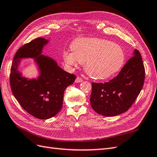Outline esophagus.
<instances>
[{"instance_id":"1","label":"esophagus","mask_w":157,"mask_h":157,"mask_svg":"<svg viewBox=\"0 0 157 157\" xmlns=\"http://www.w3.org/2000/svg\"><path fill=\"white\" fill-rule=\"evenodd\" d=\"M82 80H83V79H82L81 77H77V78H76V80H75V82H76V83L80 82H82Z\"/></svg>"}]
</instances>
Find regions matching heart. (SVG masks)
Returning <instances> with one entry per match:
<instances>
[{"label": "heart", "mask_w": 157, "mask_h": 157, "mask_svg": "<svg viewBox=\"0 0 157 157\" xmlns=\"http://www.w3.org/2000/svg\"><path fill=\"white\" fill-rule=\"evenodd\" d=\"M73 52L63 54L65 63L75 66L78 61L85 63V70L93 78L105 79L117 73L124 64V53L121 47L107 40L82 38L71 45Z\"/></svg>", "instance_id": "1"}]
</instances>
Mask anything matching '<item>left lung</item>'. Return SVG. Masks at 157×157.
Instances as JSON below:
<instances>
[{"label":"left lung","mask_w":157,"mask_h":157,"mask_svg":"<svg viewBox=\"0 0 157 157\" xmlns=\"http://www.w3.org/2000/svg\"><path fill=\"white\" fill-rule=\"evenodd\" d=\"M145 67L141 54L135 50L118 75L107 82H92L90 103L97 113L113 117L128 111L143 88Z\"/></svg>","instance_id":"left-lung-1"}]
</instances>
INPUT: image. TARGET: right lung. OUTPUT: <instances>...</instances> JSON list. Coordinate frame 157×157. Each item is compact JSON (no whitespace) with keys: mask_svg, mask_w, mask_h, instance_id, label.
Segmentation results:
<instances>
[{"mask_svg":"<svg viewBox=\"0 0 157 157\" xmlns=\"http://www.w3.org/2000/svg\"><path fill=\"white\" fill-rule=\"evenodd\" d=\"M48 40L39 37L20 48L12 61L10 83L14 97L22 108L39 119L56 115L62 108L65 88L72 84L77 76L63 71L49 57L41 55ZM35 58L41 71L37 79H27L18 70L20 59Z\"/></svg>","mask_w":157,"mask_h":157,"instance_id":"1","label":"right lung"}]
</instances>
